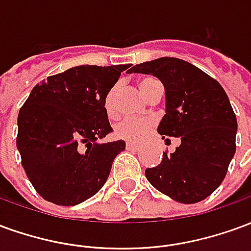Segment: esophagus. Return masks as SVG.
Here are the masks:
<instances>
[{"label": "esophagus", "mask_w": 251, "mask_h": 251, "mask_svg": "<svg viewBox=\"0 0 251 251\" xmlns=\"http://www.w3.org/2000/svg\"><path fill=\"white\" fill-rule=\"evenodd\" d=\"M126 149H129V151H138L140 145L134 144V142H126Z\"/></svg>", "instance_id": "obj_1"}]
</instances>
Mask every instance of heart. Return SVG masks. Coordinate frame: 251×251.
<instances>
[{"instance_id":"obj_1","label":"heart","mask_w":251,"mask_h":251,"mask_svg":"<svg viewBox=\"0 0 251 251\" xmlns=\"http://www.w3.org/2000/svg\"><path fill=\"white\" fill-rule=\"evenodd\" d=\"M160 83L152 76L141 77L137 86L140 93L147 98L151 94L153 88L156 87ZM115 93H117V87H111L104 97V109L109 114H113L115 109ZM153 121L148 120V118H124V120L118 121L114 125V136L121 140L125 141H133L140 142L142 141L145 137L149 134V131L152 130Z\"/></svg>"}]
</instances>
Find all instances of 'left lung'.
Returning a JSON list of instances; mask_svg holds the SVG:
<instances>
[{
	"instance_id": "obj_1",
	"label": "left lung",
	"mask_w": 251,
	"mask_h": 251,
	"mask_svg": "<svg viewBox=\"0 0 251 251\" xmlns=\"http://www.w3.org/2000/svg\"><path fill=\"white\" fill-rule=\"evenodd\" d=\"M129 74L153 75L163 83L165 115L157 131L165 141L181 140L157 167L147 168L148 181L179 203L205 199L221 185L235 153L237 118L226 91L200 68L176 57L136 64Z\"/></svg>"
}]
</instances>
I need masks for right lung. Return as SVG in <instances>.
<instances>
[{"label": "right lung", "instance_id": "1", "mask_svg": "<svg viewBox=\"0 0 251 251\" xmlns=\"http://www.w3.org/2000/svg\"><path fill=\"white\" fill-rule=\"evenodd\" d=\"M129 67H72L30 91L17 118V149L43 199L76 205L103 187L114 158L125 151L122 140L98 142L113 131L104 97Z\"/></svg>", "mask_w": 251, "mask_h": 251}]
</instances>
